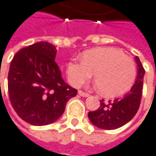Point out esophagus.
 I'll return each instance as SVG.
<instances>
[{"label":"esophagus","instance_id":"obj_1","mask_svg":"<svg viewBox=\"0 0 156 156\" xmlns=\"http://www.w3.org/2000/svg\"><path fill=\"white\" fill-rule=\"evenodd\" d=\"M78 94H79V96L84 97V98L89 97V94H88V93H85V92H84V91H78Z\"/></svg>","mask_w":156,"mask_h":156}]
</instances>
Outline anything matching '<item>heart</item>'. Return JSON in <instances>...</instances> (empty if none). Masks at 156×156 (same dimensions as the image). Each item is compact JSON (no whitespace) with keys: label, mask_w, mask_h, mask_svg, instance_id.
<instances>
[{"label":"heart","mask_w":156,"mask_h":156,"mask_svg":"<svg viewBox=\"0 0 156 156\" xmlns=\"http://www.w3.org/2000/svg\"><path fill=\"white\" fill-rule=\"evenodd\" d=\"M93 71L97 87L111 97L125 93L136 78L134 61L112 47L93 49L84 53L82 60H71L66 64L67 78L75 87L91 78Z\"/></svg>","instance_id":"obj_1"}]
</instances>
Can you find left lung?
Returning <instances> with one entry per match:
<instances>
[{"instance_id":"1","label":"left lung","mask_w":156,"mask_h":156,"mask_svg":"<svg viewBox=\"0 0 156 156\" xmlns=\"http://www.w3.org/2000/svg\"><path fill=\"white\" fill-rule=\"evenodd\" d=\"M137 64V77L130 91L121 98L113 100L100 101L98 110L88 112V118L91 123L98 128L113 130L124 126L132 119L138 111L143 87L145 70L140 58L135 57Z\"/></svg>"}]
</instances>
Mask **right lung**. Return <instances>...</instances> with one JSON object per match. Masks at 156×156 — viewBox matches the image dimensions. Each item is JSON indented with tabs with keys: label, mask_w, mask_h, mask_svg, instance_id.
I'll use <instances>...</instances> for the list:
<instances>
[{
	"label": "right lung",
	"mask_w": 156,
	"mask_h": 156,
	"mask_svg": "<svg viewBox=\"0 0 156 156\" xmlns=\"http://www.w3.org/2000/svg\"><path fill=\"white\" fill-rule=\"evenodd\" d=\"M57 50L48 42L23 48L12 59L8 76L11 105L33 126L51 124L62 116L66 103L77 95L55 62Z\"/></svg>",
	"instance_id": "add662e5"
}]
</instances>
